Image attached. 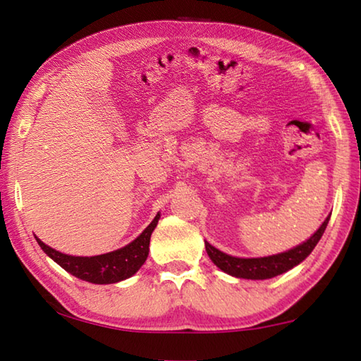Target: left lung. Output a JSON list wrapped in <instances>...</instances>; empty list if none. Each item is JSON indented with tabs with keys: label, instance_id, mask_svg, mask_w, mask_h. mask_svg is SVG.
Here are the masks:
<instances>
[{
	"label": "left lung",
	"instance_id": "8db88e82",
	"mask_svg": "<svg viewBox=\"0 0 361 361\" xmlns=\"http://www.w3.org/2000/svg\"><path fill=\"white\" fill-rule=\"evenodd\" d=\"M329 216L323 221L319 231H317L309 240H305L304 243H301V245H298L293 250H288V252L285 253L266 256V258H235V256H229L223 252H219L218 248L212 247L209 242H205L207 255L210 256V259L215 262L223 272L229 274V276H234L239 279H250V280L272 279L286 271H290V269L298 266L299 262L304 261L310 253H312V250L315 248L317 243H319L323 232L326 229Z\"/></svg>",
	"mask_w": 361,
	"mask_h": 361
}]
</instances>
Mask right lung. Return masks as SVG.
<instances>
[{"label":"right lung","instance_id":"1","mask_svg":"<svg viewBox=\"0 0 361 361\" xmlns=\"http://www.w3.org/2000/svg\"><path fill=\"white\" fill-rule=\"evenodd\" d=\"M157 221L159 213L156 218L152 219L148 228H146L135 240L130 242L129 245L116 250V252L99 256L65 255L51 247H47L46 243H42L39 239H36V242L39 243L42 252L47 256H51L59 266H62L66 272L73 274L75 277L85 280V282L99 285L116 283L121 282V280L132 277L133 274L143 266V262L148 258L149 239Z\"/></svg>","mask_w":361,"mask_h":361}]
</instances>
